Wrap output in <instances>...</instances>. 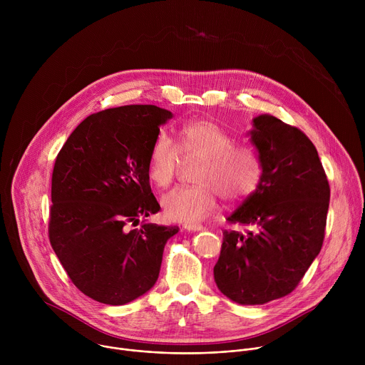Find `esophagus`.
Wrapping results in <instances>:
<instances>
[{"mask_svg":"<svg viewBox=\"0 0 365 365\" xmlns=\"http://www.w3.org/2000/svg\"><path fill=\"white\" fill-rule=\"evenodd\" d=\"M203 227L200 225V224H185L183 225V230H186V231H190V232H197V231H200Z\"/></svg>","mask_w":365,"mask_h":365,"instance_id":"34e87169","label":"esophagus"}]
</instances>
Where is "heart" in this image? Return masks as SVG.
Masks as SVG:
<instances>
[{"mask_svg":"<svg viewBox=\"0 0 365 365\" xmlns=\"http://www.w3.org/2000/svg\"><path fill=\"white\" fill-rule=\"evenodd\" d=\"M235 140L220 125L197 120L179 131L178 148L168 133L162 131L148 151V178L160 187L169 186L183 159H199L193 173L196 185L176 187L162 196L165 217L173 222L193 224L210 215L217 206L218 193L224 200L237 203L259 186L262 162L254 148L234 145Z\"/></svg>","mask_w":365,"mask_h":365,"instance_id":"b5f03b06","label":"heart"}]
</instances>
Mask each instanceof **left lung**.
Returning a JSON list of instances; mask_svg holds the SVG:
<instances>
[{
	"label": "left lung",
	"instance_id": "left-lung-1",
	"mask_svg": "<svg viewBox=\"0 0 365 365\" xmlns=\"http://www.w3.org/2000/svg\"><path fill=\"white\" fill-rule=\"evenodd\" d=\"M248 135L263 176L227 221L251 231L224 232L214 279L230 300L264 304L289 294L318 257L331 190L315 145L299 128L262 114Z\"/></svg>",
	"mask_w": 365,
	"mask_h": 365
}]
</instances>
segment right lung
<instances>
[{
  "label": "right lung",
  "instance_id": "obj_1",
  "mask_svg": "<svg viewBox=\"0 0 365 365\" xmlns=\"http://www.w3.org/2000/svg\"><path fill=\"white\" fill-rule=\"evenodd\" d=\"M173 114L125 106L86 117L59 151L51 176L48 238L72 283L91 299L125 304L158 282L178 227L131 222L159 212L147 172L153 140Z\"/></svg>",
  "mask_w": 365,
  "mask_h": 365
}]
</instances>
